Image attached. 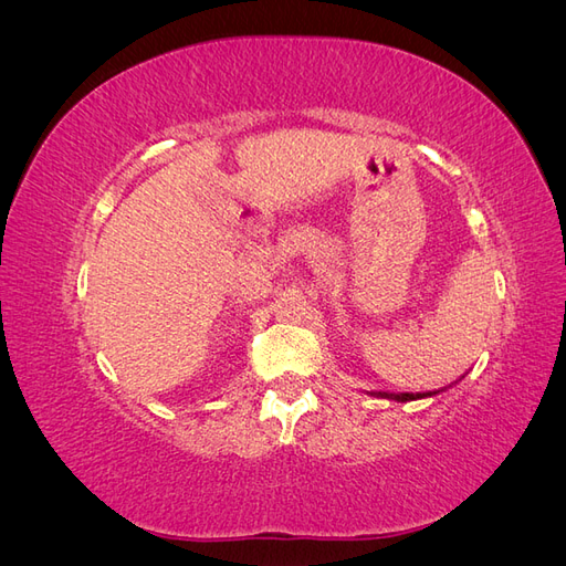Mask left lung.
Returning a JSON list of instances; mask_svg holds the SVG:
<instances>
[{
  "label": "left lung",
  "instance_id": "obj_1",
  "mask_svg": "<svg viewBox=\"0 0 566 566\" xmlns=\"http://www.w3.org/2000/svg\"><path fill=\"white\" fill-rule=\"evenodd\" d=\"M437 394V391H434ZM387 399H397V401H413V399H422V397H432V391L430 394H385Z\"/></svg>",
  "mask_w": 566,
  "mask_h": 566
}]
</instances>
